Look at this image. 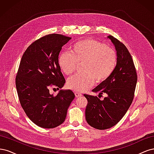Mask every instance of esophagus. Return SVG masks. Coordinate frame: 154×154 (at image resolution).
I'll use <instances>...</instances> for the list:
<instances>
[{
    "label": "esophagus",
    "instance_id": "1",
    "mask_svg": "<svg viewBox=\"0 0 154 154\" xmlns=\"http://www.w3.org/2000/svg\"><path fill=\"white\" fill-rule=\"evenodd\" d=\"M74 94H75V96H76V97H80V96H82V94H81V93H80V92H78V91L74 92Z\"/></svg>",
    "mask_w": 154,
    "mask_h": 154
}]
</instances>
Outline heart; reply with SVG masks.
<instances>
[{
    "mask_svg": "<svg viewBox=\"0 0 154 154\" xmlns=\"http://www.w3.org/2000/svg\"><path fill=\"white\" fill-rule=\"evenodd\" d=\"M116 51L103 43L87 39L73 44L69 51L58 57V65L66 76L71 75L78 63L82 62L81 73L70 78L67 86L71 89L84 92L94 85L107 80L113 73L117 65Z\"/></svg>",
    "mask_w": 154,
    "mask_h": 154,
    "instance_id": "heart-1",
    "label": "heart"
}]
</instances>
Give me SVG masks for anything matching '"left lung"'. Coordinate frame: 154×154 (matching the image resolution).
Returning <instances> with one entry per match:
<instances>
[{
	"instance_id": "left-lung-1",
	"label": "left lung",
	"mask_w": 154,
	"mask_h": 154,
	"mask_svg": "<svg viewBox=\"0 0 154 154\" xmlns=\"http://www.w3.org/2000/svg\"><path fill=\"white\" fill-rule=\"evenodd\" d=\"M109 38L117 51V65L111 76L92 90L106 97L84 94L87 101L85 118L88 124L98 130L114 127L127 112L132 104L137 76L132 58L126 46L112 36Z\"/></svg>"
}]
</instances>
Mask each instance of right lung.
<instances>
[{"instance_id":"obj_1","label":"right lung","mask_w":154,"mask_h":154,"mask_svg":"<svg viewBox=\"0 0 154 154\" xmlns=\"http://www.w3.org/2000/svg\"><path fill=\"white\" fill-rule=\"evenodd\" d=\"M70 39L50 34L36 40L26 50L18 67L15 83L20 105L27 117L42 128H53L63 123L75 97L71 90H60L57 96L49 93L51 87L59 89L66 83L58 55Z\"/></svg>"}]
</instances>
